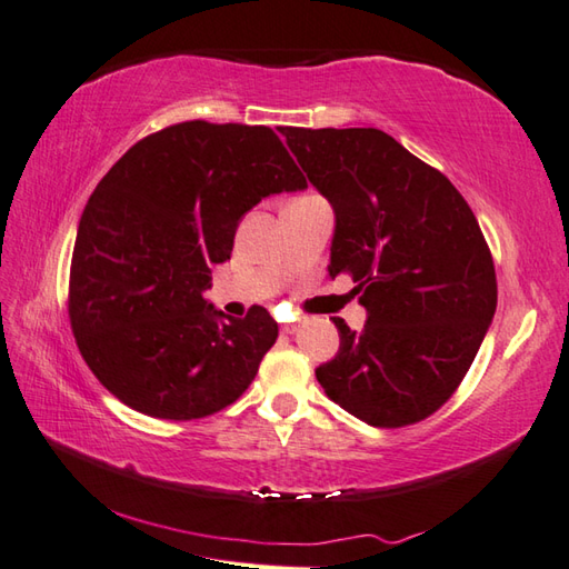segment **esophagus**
<instances>
[{
	"label": "esophagus",
	"mask_w": 569,
	"mask_h": 569,
	"mask_svg": "<svg viewBox=\"0 0 569 569\" xmlns=\"http://www.w3.org/2000/svg\"><path fill=\"white\" fill-rule=\"evenodd\" d=\"M298 328H300V320H293V322H283V325H281V330H283L286 335H293Z\"/></svg>",
	"instance_id": "esophagus-1"
}]
</instances>
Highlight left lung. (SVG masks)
Instances as JSON below:
<instances>
[{
	"label": "left lung",
	"mask_w": 569,
	"mask_h": 569,
	"mask_svg": "<svg viewBox=\"0 0 569 569\" xmlns=\"http://www.w3.org/2000/svg\"><path fill=\"white\" fill-rule=\"evenodd\" d=\"M308 180L335 210L330 276L367 308L342 318L340 352L316 369L347 413L377 428L432 416L455 393L497 312V273L459 190L381 129L286 127Z\"/></svg>",
	"instance_id": "obj_1"
}]
</instances>
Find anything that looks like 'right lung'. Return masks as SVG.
<instances>
[{
    "mask_svg": "<svg viewBox=\"0 0 569 569\" xmlns=\"http://www.w3.org/2000/svg\"><path fill=\"white\" fill-rule=\"evenodd\" d=\"M306 176L269 127L180 122L137 141L90 196L70 263V328L107 391L143 416L196 420L249 389L278 325L202 298L234 232Z\"/></svg>",
    "mask_w": 569,
    "mask_h": 569,
    "instance_id": "obj_1",
    "label": "right lung"
}]
</instances>
